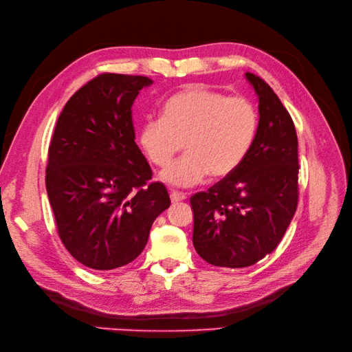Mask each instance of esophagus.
I'll return each instance as SVG.
<instances>
[{
	"mask_svg": "<svg viewBox=\"0 0 352 352\" xmlns=\"http://www.w3.org/2000/svg\"><path fill=\"white\" fill-rule=\"evenodd\" d=\"M188 196L185 195V193H182V192H176V190H173V192H170V200L173 204H176V202H182V200H185Z\"/></svg>",
	"mask_w": 352,
	"mask_h": 352,
	"instance_id": "34e87169",
	"label": "esophagus"
}]
</instances>
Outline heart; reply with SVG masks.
I'll list each match as a JSON object with an SVG mask.
<instances>
[{"label":"heart","instance_id":"b5f03b06","mask_svg":"<svg viewBox=\"0 0 352 352\" xmlns=\"http://www.w3.org/2000/svg\"><path fill=\"white\" fill-rule=\"evenodd\" d=\"M258 127V109L249 98L193 86L167 100L163 117L142 123L139 143L159 167L169 164L185 146L188 155L167 167L162 177L189 188L209 175L222 179L235 172L252 148Z\"/></svg>","mask_w":352,"mask_h":352}]
</instances>
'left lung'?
I'll return each mask as SVG.
<instances>
[{
    "mask_svg": "<svg viewBox=\"0 0 352 352\" xmlns=\"http://www.w3.org/2000/svg\"><path fill=\"white\" fill-rule=\"evenodd\" d=\"M259 100V127L232 175L190 197L193 246L214 266L246 267L278 246L298 205V138L279 97L246 73Z\"/></svg>",
    "mask_w": 352,
    "mask_h": 352,
    "instance_id": "8db88e82",
    "label": "left lung"
}]
</instances>
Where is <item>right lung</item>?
<instances>
[{
	"label": "right lung",
	"mask_w": 352,
	"mask_h": 352,
	"mask_svg": "<svg viewBox=\"0 0 352 352\" xmlns=\"http://www.w3.org/2000/svg\"><path fill=\"white\" fill-rule=\"evenodd\" d=\"M144 76L103 73L64 106L48 148L45 188L58 236L96 271L135 261L156 217L170 206L136 144L131 106Z\"/></svg>",
	"instance_id": "right-lung-1"
}]
</instances>
